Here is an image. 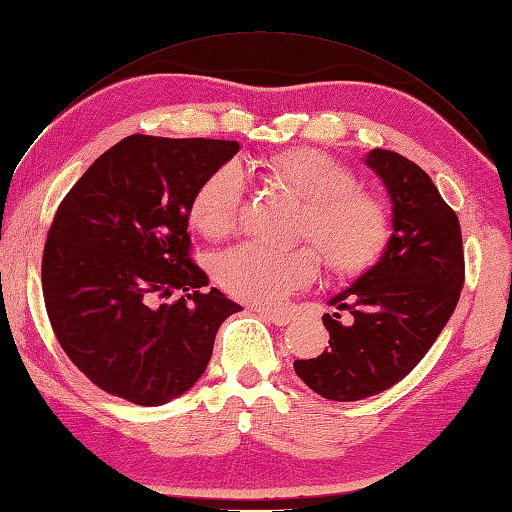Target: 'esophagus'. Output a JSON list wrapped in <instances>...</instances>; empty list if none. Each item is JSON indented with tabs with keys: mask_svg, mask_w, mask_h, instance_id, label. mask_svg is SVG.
<instances>
[{
	"mask_svg": "<svg viewBox=\"0 0 512 512\" xmlns=\"http://www.w3.org/2000/svg\"><path fill=\"white\" fill-rule=\"evenodd\" d=\"M261 318H266L268 322H272V324H277V326H285V324H290L292 322V316L290 313H283V311H272V309H259L257 311Z\"/></svg>",
	"mask_w": 512,
	"mask_h": 512,
	"instance_id": "obj_1",
	"label": "esophagus"
}]
</instances>
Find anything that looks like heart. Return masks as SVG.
Returning a JSON list of instances; mask_svg holds the SVG:
<instances>
[{"label":"heart","mask_w":512,"mask_h":512,"mask_svg":"<svg viewBox=\"0 0 512 512\" xmlns=\"http://www.w3.org/2000/svg\"><path fill=\"white\" fill-rule=\"evenodd\" d=\"M270 168L307 199L303 235L316 242L333 270L352 274L374 264L389 238V216L381 201L359 190V179L350 168L316 149L281 153ZM244 192L242 162L218 166L192 199L196 227L209 235L231 231L240 218ZM318 248L242 242L216 259L214 274L231 296L244 303L279 305L318 279Z\"/></svg>","instance_id":"heart-1"}]
</instances>
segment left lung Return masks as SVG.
Here are the masks:
<instances>
[{
  "mask_svg": "<svg viewBox=\"0 0 512 512\" xmlns=\"http://www.w3.org/2000/svg\"><path fill=\"white\" fill-rule=\"evenodd\" d=\"M391 199L393 233L385 253L329 303L350 311L324 313L331 348L296 359L294 370L326 400L376 396L424 359L448 324L465 283L461 225L432 179L404 155L372 149L365 157Z\"/></svg>",
  "mask_w": 512,
  "mask_h": 512,
  "instance_id": "1",
  "label": "left lung"
}]
</instances>
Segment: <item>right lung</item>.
<instances>
[{
  "instance_id": "add662e5",
  "label": "right lung",
  "mask_w": 512,
  "mask_h": 512,
  "mask_svg": "<svg viewBox=\"0 0 512 512\" xmlns=\"http://www.w3.org/2000/svg\"><path fill=\"white\" fill-rule=\"evenodd\" d=\"M235 140L134 134L64 196L43 253V296L62 350L99 389L140 406L186 393L242 307L190 259L188 216ZM175 291V304L162 297Z\"/></svg>"
}]
</instances>
